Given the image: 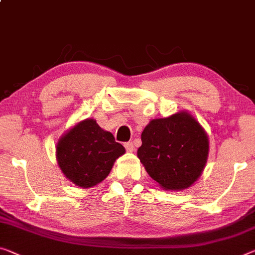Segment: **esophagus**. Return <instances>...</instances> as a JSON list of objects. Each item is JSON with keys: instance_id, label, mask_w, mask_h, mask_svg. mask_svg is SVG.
Here are the masks:
<instances>
[{"instance_id": "obj_1", "label": "esophagus", "mask_w": 255, "mask_h": 255, "mask_svg": "<svg viewBox=\"0 0 255 255\" xmlns=\"http://www.w3.org/2000/svg\"><path fill=\"white\" fill-rule=\"evenodd\" d=\"M124 147H125V149H127V151H128V152H132L133 150H134V146H133L132 141H128V142H125V143H124Z\"/></svg>"}]
</instances>
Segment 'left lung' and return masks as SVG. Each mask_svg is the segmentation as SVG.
<instances>
[{"label":"left lung","instance_id":"left-lung-1","mask_svg":"<svg viewBox=\"0 0 255 255\" xmlns=\"http://www.w3.org/2000/svg\"><path fill=\"white\" fill-rule=\"evenodd\" d=\"M141 141L140 162L164 189H186L201 177L209 156V138L190 114L180 112L150 121Z\"/></svg>","mask_w":255,"mask_h":255}]
</instances>
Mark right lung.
I'll use <instances>...</instances> for the list:
<instances>
[{"mask_svg":"<svg viewBox=\"0 0 255 255\" xmlns=\"http://www.w3.org/2000/svg\"><path fill=\"white\" fill-rule=\"evenodd\" d=\"M125 152L111 132L93 119L81 121L57 143V160L62 173L74 185L90 188L107 178L115 160Z\"/></svg>","mask_w":255,"mask_h":255,"instance_id":"add662e5","label":"right lung"}]
</instances>
